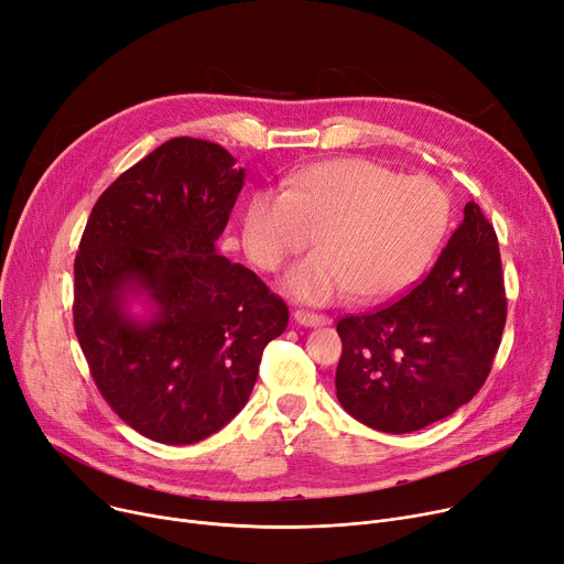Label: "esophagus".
Segmentation results:
<instances>
[{"label": "esophagus", "instance_id": "obj_1", "mask_svg": "<svg viewBox=\"0 0 564 564\" xmlns=\"http://www.w3.org/2000/svg\"><path fill=\"white\" fill-rule=\"evenodd\" d=\"M295 323H301L305 327H318V325H329V316L325 314H316V312H307V310H297L293 312Z\"/></svg>", "mask_w": 564, "mask_h": 564}]
</instances>
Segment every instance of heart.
I'll return each instance as SVG.
<instances>
[{
    "label": "heart",
    "mask_w": 564,
    "mask_h": 564,
    "mask_svg": "<svg viewBox=\"0 0 564 564\" xmlns=\"http://www.w3.org/2000/svg\"><path fill=\"white\" fill-rule=\"evenodd\" d=\"M451 223V197L430 177H405L367 159L314 163L286 191H257L243 241L263 271L280 269L316 237L321 248L286 275L305 303L355 293L382 303L410 289L433 261Z\"/></svg>",
    "instance_id": "obj_1"
}]
</instances>
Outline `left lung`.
Returning <instances> with one entry per match:
<instances>
[{"label": "left lung", "instance_id": "left-lung-1", "mask_svg": "<svg viewBox=\"0 0 564 564\" xmlns=\"http://www.w3.org/2000/svg\"><path fill=\"white\" fill-rule=\"evenodd\" d=\"M499 239L476 203L414 289L337 323L341 408L380 433L403 435L469 403L506 327Z\"/></svg>", "mask_w": 564, "mask_h": 564}]
</instances>
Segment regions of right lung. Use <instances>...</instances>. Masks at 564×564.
<instances>
[{
	"instance_id": "right-lung-1",
	"label": "right lung",
	"mask_w": 564,
	"mask_h": 564,
	"mask_svg": "<svg viewBox=\"0 0 564 564\" xmlns=\"http://www.w3.org/2000/svg\"><path fill=\"white\" fill-rule=\"evenodd\" d=\"M235 163L212 141H165L99 195L75 257L90 376L152 442L195 444L235 419L289 323L280 295L216 252L246 180ZM134 294L155 305L148 322L126 312Z\"/></svg>"
}]
</instances>
